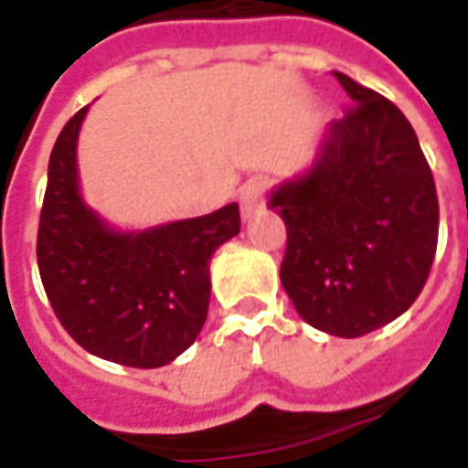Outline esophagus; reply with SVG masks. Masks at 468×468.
<instances>
[{"label":"esophagus","instance_id":"34e87169","mask_svg":"<svg viewBox=\"0 0 468 468\" xmlns=\"http://www.w3.org/2000/svg\"><path fill=\"white\" fill-rule=\"evenodd\" d=\"M265 187H268L265 179H252V182H247L242 192H239V207H242L244 221L255 218L262 207H265Z\"/></svg>","mask_w":468,"mask_h":468}]
</instances>
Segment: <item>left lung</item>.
<instances>
[{
	"mask_svg": "<svg viewBox=\"0 0 468 468\" xmlns=\"http://www.w3.org/2000/svg\"><path fill=\"white\" fill-rule=\"evenodd\" d=\"M344 119L331 122L307 174L273 189L286 224L281 283L302 320L356 338L406 313L438 250V192L414 127L396 103L344 72Z\"/></svg>",
	"mask_w": 468,
	"mask_h": 468,
	"instance_id": "8db88e82",
	"label": "left lung"
}]
</instances>
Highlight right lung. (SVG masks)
<instances>
[{"mask_svg": "<svg viewBox=\"0 0 468 468\" xmlns=\"http://www.w3.org/2000/svg\"><path fill=\"white\" fill-rule=\"evenodd\" d=\"M64 124L48 158L38 221L46 297L82 349L127 367H164L192 346L210 302V258L239 234V206L145 231H117L82 203L78 135Z\"/></svg>", "mask_w": 468, "mask_h": 468, "instance_id": "add662e5", "label": "right lung"}]
</instances>
